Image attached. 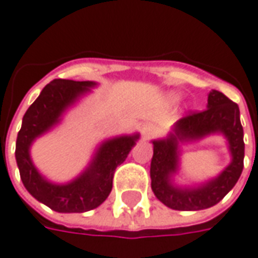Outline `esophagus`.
Wrapping results in <instances>:
<instances>
[{
	"instance_id": "obj_1",
	"label": "esophagus",
	"mask_w": 258,
	"mask_h": 258,
	"mask_svg": "<svg viewBox=\"0 0 258 258\" xmlns=\"http://www.w3.org/2000/svg\"><path fill=\"white\" fill-rule=\"evenodd\" d=\"M156 132V127L153 123H145V125L142 126V135H143V138L145 139H149L150 136H153Z\"/></svg>"
}]
</instances>
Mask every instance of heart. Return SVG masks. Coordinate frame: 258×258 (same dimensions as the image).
<instances>
[{
	"mask_svg": "<svg viewBox=\"0 0 258 258\" xmlns=\"http://www.w3.org/2000/svg\"><path fill=\"white\" fill-rule=\"evenodd\" d=\"M174 98H177V95H174Z\"/></svg>",
	"mask_w": 258,
	"mask_h": 258,
	"instance_id": "heart-1",
	"label": "heart"
}]
</instances>
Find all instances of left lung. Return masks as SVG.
<instances>
[{
  "label": "left lung",
  "mask_w": 258,
  "mask_h": 258,
  "mask_svg": "<svg viewBox=\"0 0 258 258\" xmlns=\"http://www.w3.org/2000/svg\"><path fill=\"white\" fill-rule=\"evenodd\" d=\"M208 108L189 113L173 126L164 139L152 140L150 164L152 189L156 198L175 211H200L221 202L243 171L244 142L240 111L225 94L212 90L208 94ZM211 134H223L232 156L229 166L219 176L198 186H177L173 175L179 169L180 143L196 141Z\"/></svg>",
  "instance_id": "8db88e82"
}]
</instances>
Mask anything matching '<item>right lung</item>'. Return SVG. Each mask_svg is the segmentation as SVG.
Wrapping results in <instances>:
<instances>
[{
    "mask_svg": "<svg viewBox=\"0 0 258 258\" xmlns=\"http://www.w3.org/2000/svg\"><path fill=\"white\" fill-rule=\"evenodd\" d=\"M94 87L95 81L53 80L25 112L18 132L15 159L21 180L35 200L56 212L81 214L98 208L111 194L116 167L139 140V133L104 140L84 171L64 184L51 182L39 173L31 157L32 143L58 125L64 112Z\"/></svg>",
    "mask_w": 258,
    "mask_h": 258,
    "instance_id": "obj_1",
    "label": "right lung"
}]
</instances>
